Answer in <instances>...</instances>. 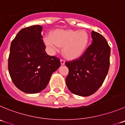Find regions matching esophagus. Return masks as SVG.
Returning <instances> with one entry per match:
<instances>
[{
	"mask_svg": "<svg viewBox=\"0 0 125 125\" xmlns=\"http://www.w3.org/2000/svg\"><path fill=\"white\" fill-rule=\"evenodd\" d=\"M60 62H61V65H64L65 64V61L64 59H60Z\"/></svg>",
	"mask_w": 125,
	"mask_h": 125,
	"instance_id": "esophagus-1",
	"label": "esophagus"
}]
</instances>
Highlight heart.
Listing matches in <instances>:
<instances>
[{"label": "heart", "instance_id": "heart-1", "mask_svg": "<svg viewBox=\"0 0 125 125\" xmlns=\"http://www.w3.org/2000/svg\"><path fill=\"white\" fill-rule=\"evenodd\" d=\"M43 42L52 53L62 47L64 55L69 59L81 57L87 50L90 36L86 30L56 29L51 35L43 38Z\"/></svg>", "mask_w": 125, "mask_h": 125}]
</instances>
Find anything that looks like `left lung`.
Instances as JSON below:
<instances>
[{
    "label": "left lung",
    "mask_w": 125,
    "mask_h": 125,
    "mask_svg": "<svg viewBox=\"0 0 125 125\" xmlns=\"http://www.w3.org/2000/svg\"><path fill=\"white\" fill-rule=\"evenodd\" d=\"M92 43L83 54L67 61L69 74L66 83L69 91L80 96L94 93L104 82L110 65V48L105 38L92 31Z\"/></svg>",
    "instance_id": "left-lung-1"
}]
</instances>
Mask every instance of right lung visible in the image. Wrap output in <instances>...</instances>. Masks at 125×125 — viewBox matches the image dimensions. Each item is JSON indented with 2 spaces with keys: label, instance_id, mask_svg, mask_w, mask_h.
<instances>
[{
  "label": "right lung",
  "instance_id": "add662e5",
  "mask_svg": "<svg viewBox=\"0 0 125 125\" xmlns=\"http://www.w3.org/2000/svg\"><path fill=\"white\" fill-rule=\"evenodd\" d=\"M42 26L21 29L11 42L8 71L15 86L26 93L40 92L47 87L52 73L61 66L59 59L48 55L42 40Z\"/></svg>",
  "mask_w": 125,
  "mask_h": 125
}]
</instances>
